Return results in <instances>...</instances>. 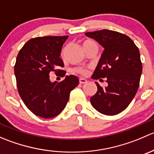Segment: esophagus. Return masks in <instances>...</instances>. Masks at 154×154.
Here are the masks:
<instances>
[{"label": "esophagus", "mask_w": 154, "mask_h": 154, "mask_svg": "<svg viewBox=\"0 0 154 154\" xmlns=\"http://www.w3.org/2000/svg\"><path fill=\"white\" fill-rule=\"evenodd\" d=\"M79 82H80V84H85V83H87V80L86 79L80 78V80H79Z\"/></svg>", "instance_id": "obj_1"}]
</instances>
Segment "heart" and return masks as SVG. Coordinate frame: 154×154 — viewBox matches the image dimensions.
Segmentation results:
<instances>
[{"label":"heart","mask_w":154,"mask_h":154,"mask_svg":"<svg viewBox=\"0 0 154 154\" xmlns=\"http://www.w3.org/2000/svg\"><path fill=\"white\" fill-rule=\"evenodd\" d=\"M94 44H95V43H94V42L91 41V40H86V41L83 42V48H86V47H87V46L91 45H94ZM74 71L76 73H78V74H83V75H85V74H86L87 72H88V71H87L86 68H80V67L74 68Z\"/></svg>","instance_id":"heart-1"}]
</instances>
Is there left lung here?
Returning <instances> with one entry per match:
<instances>
[{"instance_id":"obj_1","label":"left lung","mask_w":154,"mask_h":154,"mask_svg":"<svg viewBox=\"0 0 154 154\" xmlns=\"http://www.w3.org/2000/svg\"><path fill=\"white\" fill-rule=\"evenodd\" d=\"M85 34L104 48L91 78H106L108 83L103 88L95 82L97 91L90 98L91 105L103 115L119 114L129 106L139 88L142 72L139 48L130 37L116 31Z\"/></svg>"}]
</instances>
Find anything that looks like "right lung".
I'll use <instances>...</instances> for the list:
<instances>
[{
	"mask_svg": "<svg viewBox=\"0 0 154 154\" xmlns=\"http://www.w3.org/2000/svg\"><path fill=\"white\" fill-rule=\"evenodd\" d=\"M68 35L31 38L20 50L14 71L17 87L26 106L35 116L51 119L58 116L67 104L71 91L78 86L74 75L51 83L49 74L66 75L60 52Z\"/></svg>",
	"mask_w": 154,
	"mask_h": 154,
	"instance_id": "right-lung-1",
	"label": "right lung"
}]
</instances>
